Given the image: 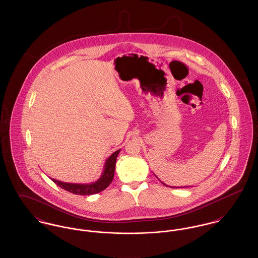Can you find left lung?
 <instances>
[{"label": "left lung", "instance_id": "left-lung-1", "mask_svg": "<svg viewBox=\"0 0 258 258\" xmlns=\"http://www.w3.org/2000/svg\"><path fill=\"white\" fill-rule=\"evenodd\" d=\"M162 184H163V183H162ZM164 184V185H166V184ZM166 186H167V185H166ZM170 187H172V186H170ZM174 187H175V186H174Z\"/></svg>", "mask_w": 258, "mask_h": 258}]
</instances>
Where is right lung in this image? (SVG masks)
Masks as SVG:
<instances>
[{"label":"right lung","instance_id":"obj_1","mask_svg":"<svg viewBox=\"0 0 258 258\" xmlns=\"http://www.w3.org/2000/svg\"><path fill=\"white\" fill-rule=\"evenodd\" d=\"M121 150H118L114 152L110 157L106 160L104 163V169L102 171L101 176L99 177L98 181L91 183V184H74V183H66L61 182L55 179H51L54 183L61 186V188L79 196H90L95 195L102 191L111 184L113 178H114V171H115V164L117 156L120 153Z\"/></svg>","mask_w":258,"mask_h":258}]
</instances>
